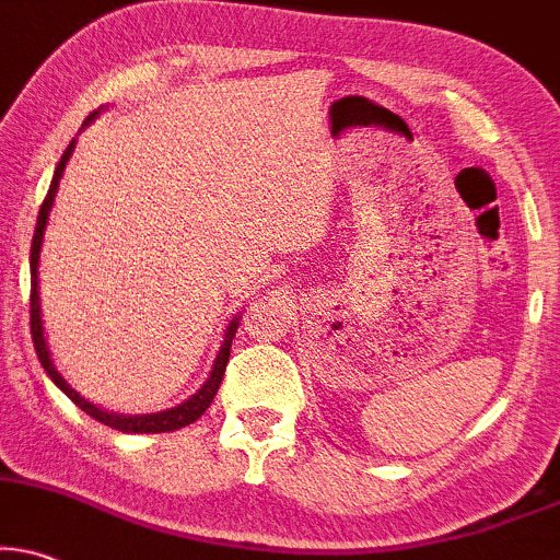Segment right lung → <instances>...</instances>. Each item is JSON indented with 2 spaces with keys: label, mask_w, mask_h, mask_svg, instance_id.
<instances>
[{
  "label": "right lung",
  "mask_w": 560,
  "mask_h": 560,
  "mask_svg": "<svg viewBox=\"0 0 560 560\" xmlns=\"http://www.w3.org/2000/svg\"><path fill=\"white\" fill-rule=\"evenodd\" d=\"M95 116H97V110L92 113L88 121H84V126H88ZM74 144H77V139L69 141V147H67V150H63V154H61L59 165H56L51 188H48L44 203H40L38 224H35V232H33V245H31V332H33L35 353H38L40 364H44V370H46L48 377L54 380V385L59 387V390H61L63 395H67V398L72 400L74 406H80V408L84 410V413L92 416V419H95V421L105 423V427L118 429V431H126V434H160V431L183 429V427H188V423H194L196 419H201L203 410H207V408L211 406V400H214L219 385H222L224 370H228L232 338H235V332H237L240 317H235V320H232V323L228 325V332H224V343H222V349H219V353H217L214 370H211L209 380L203 382L201 390H198L196 395H190V398H188L186 402H180V406H175V408H170V410H160V413L121 416V413H108V410L92 406V402L84 400L82 395L74 390V387L67 385V380H63L61 374H59V370H56V364H54V359H51V351H48V343H46V336H44V320H40L38 258H40V245H44V232H46V222H48V211H51V207H54V196H56V190H59V180H61L63 167H67L69 158H72Z\"/></svg>",
  "instance_id": "1"
}]
</instances>
